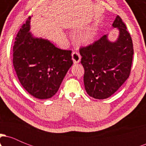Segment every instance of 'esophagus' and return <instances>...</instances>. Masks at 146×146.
Listing matches in <instances>:
<instances>
[{
	"label": "esophagus",
	"instance_id": "34e87169",
	"mask_svg": "<svg viewBox=\"0 0 146 146\" xmlns=\"http://www.w3.org/2000/svg\"><path fill=\"white\" fill-rule=\"evenodd\" d=\"M72 59H73L74 64L80 62V60H81V56H80V53L77 51L73 52V53H72Z\"/></svg>",
	"mask_w": 146,
	"mask_h": 146
}]
</instances>
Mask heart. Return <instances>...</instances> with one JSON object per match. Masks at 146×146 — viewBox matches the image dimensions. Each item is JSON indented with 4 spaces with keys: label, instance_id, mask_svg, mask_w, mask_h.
<instances>
[{
    "label": "heart",
    "instance_id": "1",
    "mask_svg": "<svg viewBox=\"0 0 146 146\" xmlns=\"http://www.w3.org/2000/svg\"><path fill=\"white\" fill-rule=\"evenodd\" d=\"M95 36V31L93 29H87L77 35L75 40L80 44H88L93 41Z\"/></svg>",
    "mask_w": 146,
    "mask_h": 146
}]
</instances>
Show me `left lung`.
<instances>
[{
	"instance_id": "1",
	"label": "left lung",
	"mask_w": 146,
	"mask_h": 146,
	"mask_svg": "<svg viewBox=\"0 0 146 146\" xmlns=\"http://www.w3.org/2000/svg\"><path fill=\"white\" fill-rule=\"evenodd\" d=\"M119 31L115 42L104 35L92 44L80 48L84 68V83L88 95L98 100L114 94L128 78L134 50L130 33L117 16L113 23Z\"/></svg>"
}]
</instances>
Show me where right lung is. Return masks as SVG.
<instances>
[{
    "mask_svg": "<svg viewBox=\"0 0 146 146\" xmlns=\"http://www.w3.org/2000/svg\"><path fill=\"white\" fill-rule=\"evenodd\" d=\"M31 16L18 31L13 47V64L24 88L34 98H51L73 64L71 51L55 46L30 32Z\"/></svg>",
    "mask_w": 146,
    "mask_h": 146,
    "instance_id": "1",
    "label": "right lung"
}]
</instances>
